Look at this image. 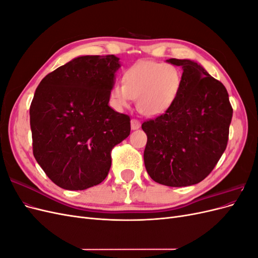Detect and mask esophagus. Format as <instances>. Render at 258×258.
<instances>
[{"label":"esophagus","instance_id":"esophagus-1","mask_svg":"<svg viewBox=\"0 0 258 258\" xmlns=\"http://www.w3.org/2000/svg\"><path fill=\"white\" fill-rule=\"evenodd\" d=\"M140 127H141V122H140L139 119H137V118L131 119V129L132 130H137Z\"/></svg>","mask_w":258,"mask_h":258}]
</instances>
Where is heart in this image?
Instances as JSON below:
<instances>
[{"mask_svg":"<svg viewBox=\"0 0 258 258\" xmlns=\"http://www.w3.org/2000/svg\"><path fill=\"white\" fill-rule=\"evenodd\" d=\"M122 85L114 84L110 101L116 108H124L137 99L139 111L157 116L172 106L182 87V73L171 63L139 61L122 75Z\"/></svg>","mask_w":258,"mask_h":258,"instance_id":"1","label":"heart"}]
</instances>
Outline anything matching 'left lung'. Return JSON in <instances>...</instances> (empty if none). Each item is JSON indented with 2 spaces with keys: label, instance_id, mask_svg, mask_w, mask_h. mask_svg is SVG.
<instances>
[{
  "label": "left lung",
  "instance_id": "left-lung-1",
  "mask_svg": "<svg viewBox=\"0 0 258 258\" xmlns=\"http://www.w3.org/2000/svg\"><path fill=\"white\" fill-rule=\"evenodd\" d=\"M167 61L182 67V87L172 106L142 123L144 163L155 182L189 186L212 172L225 152L232 106L225 86L197 62Z\"/></svg>",
  "mask_w": 258,
  "mask_h": 258
}]
</instances>
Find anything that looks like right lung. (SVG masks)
Instances as JSON below:
<instances>
[{"mask_svg": "<svg viewBox=\"0 0 258 258\" xmlns=\"http://www.w3.org/2000/svg\"><path fill=\"white\" fill-rule=\"evenodd\" d=\"M118 60L75 58L37 86L30 105L33 155L61 188L84 190L103 182L112 150L130 135V117L108 106Z\"/></svg>", "mask_w": 258, "mask_h": 258, "instance_id": "1", "label": "right lung"}]
</instances>
